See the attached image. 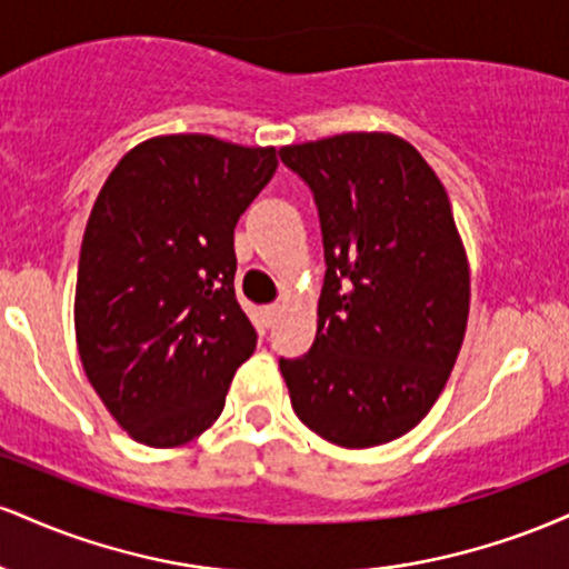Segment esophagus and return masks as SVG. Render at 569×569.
Instances as JSON below:
<instances>
[{
  "label": "esophagus",
  "instance_id": "1",
  "mask_svg": "<svg viewBox=\"0 0 569 569\" xmlns=\"http://www.w3.org/2000/svg\"><path fill=\"white\" fill-rule=\"evenodd\" d=\"M280 318V305H264L262 307V321L264 326H272Z\"/></svg>",
  "mask_w": 569,
  "mask_h": 569
}]
</instances>
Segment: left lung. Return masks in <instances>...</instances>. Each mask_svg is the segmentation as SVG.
Returning a JSON list of instances; mask_svg holds the SVG:
<instances>
[{
	"instance_id": "obj_1",
	"label": "left lung",
	"mask_w": 569,
	"mask_h": 569,
	"mask_svg": "<svg viewBox=\"0 0 569 569\" xmlns=\"http://www.w3.org/2000/svg\"><path fill=\"white\" fill-rule=\"evenodd\" d=\"M310 187L326 276L318 335L280 358L299 420L348 449L428 415L466 337L471 278L441 181L411 143L342 133L280 149Z\"/></svg>"
}]
</instances>
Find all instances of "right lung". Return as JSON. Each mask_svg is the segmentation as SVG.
I'll use <instances>...</instances> for the list:
<instances>
[{"label":"right lung","mask_w":569,"mask_h":569,"mask_svg":"<svg viewBox=\"0 0 569 569\" xmlns=\"http://www.w3.org/2000/svg\"><path fill=\"white\" fill-rule=\"evenodd\" d=\"M276 168L272 147L160 136L98 192L77 267V345L136 441L168 449L211 428L257 348L234 297V224Z\"/></svg>","instance_id":"1"}]
</instances>
